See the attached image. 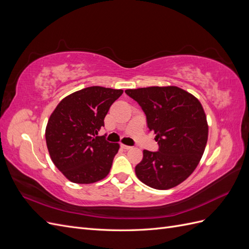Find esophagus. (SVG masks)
I'll return each mask as SVG.
<instances>
[{
  "label": "esophagus",
  "mask_w": 249,
  "mask_h": 249,
  "mask_svg": "<svg viewBox=\"0 0 249 249\" xmlns=\"http://www.w3.org/2000/svg\"><path fill=\"white\" fill-rule=\"evenodd\" d=\"M120 146H122L124 149H131V148H132V146H129V145H124V144H122V145H120Z\"/></svg>",
  "instance_id": "esophagus-1"
}]
</instances>
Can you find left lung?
<instances>
[{
	"label": "left lung",
	"mask_w": 249,
	"mask_h": 249,
	"mask_svg": "<svg viewBox=\"0 0 249 249\" xmlns=\"http://www.w3.org/2000/svg\"><path fill=\"white\" fill-rule=\"evenodd\" d=\"M146 116L156 134L158 152L143 150L135 167L143 184L158 190L170 189L189 177L198 165L208 141V123L199 101L177 86L126 89Z\"/></svg>",
	"instance_id": "1"
}]
</instances>
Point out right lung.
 I'll list each match as a JSON object with an SVG mask.
<instances>
[{
	"instance_id": "right-lung-1",
	"label": "right lung",
	"mask_w": 249,
	"mask_h": 249,
	"mask_svg": "<svg viewBox=\"0 0 249 249\" xmlns=\"http://www.w3.org/2000/svg\"><path fill=\"white\" fill-rule=\"evenodd\" d=\"M122 89L91 86L73 92L58 104L46 129V141L55 166L77 184H91L108 176L119 149L97 136L105 116Z\"/></svg>"
}]
</instances>
